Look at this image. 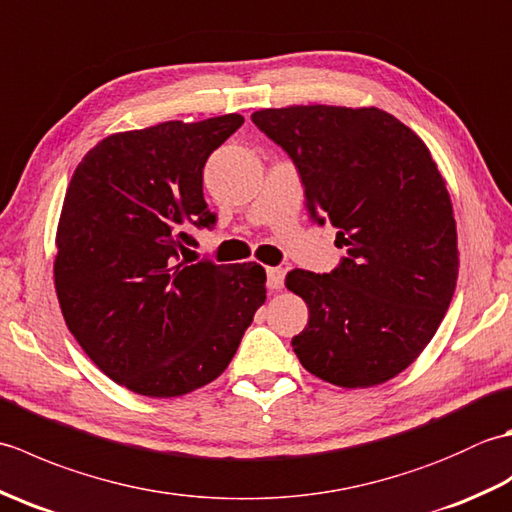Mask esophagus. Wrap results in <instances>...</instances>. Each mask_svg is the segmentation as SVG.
Instances as JSON below:
<instances>
[{
	"mask_svg": "<svg viewBox=\"0 0 512 512\" xmlns=\"http://www.w3.org/2000/svg\"><path fill=\"white\" fill-rule=\"evenodd\" d=\"M284 277H286L284 268H268L266 270V286L270 290H279L281 286H284Z\"/></svg>",
	"mask_w": 512,
	"mask_h": 512,
	"instance_id": "1",
	"label": "esophagus"
}]
</instances>
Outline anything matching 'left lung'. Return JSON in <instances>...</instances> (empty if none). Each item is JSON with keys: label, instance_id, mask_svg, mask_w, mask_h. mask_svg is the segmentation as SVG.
Segmentation results:
<instances>
[{"label": "left lung", "instance_id": "1", "mask_svg": "<svg viewBox=\"0 0 512 512\" xmlns=\"http://www.w3.org/2000/svg\"><path fill=\"white\" fill-rule=\"evenodd\" d=\"M250 118L295 162L310 217L336 226L345 248L332 273L286 275L310 310L292 350L325 383H385L433 339L458 281V233L436 162L378 107L292 105Z\"/></svg>", "mask_w": 512, "mask_h": 512}]
</instances>
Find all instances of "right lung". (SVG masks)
<instances>
[{
  "label": "right lung",
  "mask_w": 512,
  "mask_h": 512,
  "mask_svg": "<svg viewBox=\"0 0 512 512\" xmlns=\"http://www.w3.org/2000/svg\"><path fill=\"white\" fill-rule=\"evenodd\" d=\"M226 114L112 134L79 162L57 228L63 319L94 365L140 396L204 387L235 356L266 301V270L178 264L217 215L202 193L206 160L242 127Z\"/></svg>",
  "instance_id": "1"
}]
</instances>
